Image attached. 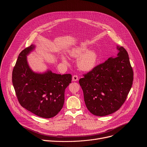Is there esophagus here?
Segmentation results:
<instances>
[{
  "instance_id": "34e87169",
  "label": "esophagus",
  "mask_w": 147,
  "mask_h": 147,
  "mask_svg": "<svg viewBox=\"0 0 147 147\" xmlns=\"http://www.w3.org/2000/svg\"><path fill=\"white\" fill-rule=\"evenodd\" d=\"M78 80V77L77 75H74L72 77V81H76Z\"/></svg>"
}]
</instances>
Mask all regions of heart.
<instances>
[{
    "label": "heart",
    "instance_id": "heart-1",
    "mask_svg": "<svg viewBox=\"0 0 147 147\" xmlns=\"http://www.w3.org/2000/svg\"><path fill=\"white\" fill-rule=\"evenodd\" d=\"M87 50V48L84 45L72 49L70 52V55L73 57H78L77 66L83 71H88L94 68L98 60V55L94 50ZM63 61L67 64L66 58L63 57Z\"/></svg>",
    "mask_w": 147,
    "mask_h": 147
}]
</instances>
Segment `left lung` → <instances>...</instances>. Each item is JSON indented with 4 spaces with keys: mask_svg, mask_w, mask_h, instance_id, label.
I'll return each mask as SVG.
<instances>
[{
    "mask_svg": "<svg viewBox=\"0 0 147 147\" xmlns=\"http://www.w3.org/2000/svg\"><path fill=\"white\" fill-rule=\"evenodd\" d=\"M117 49V57L109 58L79 80L86 105L96 116H107L119 110L132 87L133 70L128 53L123 47Z\"/></svg>",
    "mask_w": 147,
    "mask_h": 147,
    "instance_id": "left-lung-1",
    "label": "left lung"
}]
</instances>
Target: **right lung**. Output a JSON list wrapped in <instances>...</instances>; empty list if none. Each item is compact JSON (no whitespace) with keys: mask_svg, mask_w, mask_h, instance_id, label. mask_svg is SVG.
Returning a JSON list of instances; mask_svg holds the SVG:
<instances>
[{"mask_svg":"<svg viewBox=\"0 0 147 147\" xmlns=\"http://www.w3.org/2000/svg\"><path fill=\"white\" fill-rule=\"evenodd\" d=\"M34 48L31 45L19 54L13 70V85L21 106L40 117L51 118L63 107L65 89L71 82V75L49 70L42 74L33 72L27 55Z\"/></svg>","mask_w":147,"mask_h":147,"instance_id":"obj_1","label":"right lung"}]
</instances>
